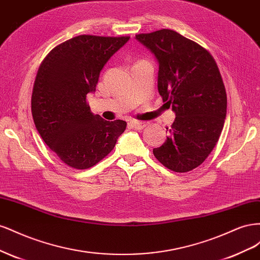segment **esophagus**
Wrapping results in <instances>:
<instances>
[{
    "label": "esophagus",
    "mask_w": 260,
    "mask_h": 260,
    "mask_svg": "<svg viewBox=\"0 0 260 260\" xmlns=\"http://www.w3.org/2000/svg\"><path fill=\"white\" fill-rule=\"evenodd\" d=\"M146 124H147V123L144 122V121H131V122H130L131 127L135 128V129H138V130L143 129Z\"/></svg>",
    "instance_id": "34e87169"
}]
</instances>
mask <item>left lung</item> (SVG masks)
<instances>
[{"label":"left lung","mask_w":260,"mask_h":260,"mask_svg":"<svg viewBox=\"0 0 260 260\" xmlns=\"http://www.w3.org/2000/svg\"><path fill=\"white\" fill-rule=\"evenodd\" d=\"M136 39L158 61V92L176 114L170 136L153 154L172 171H191L214 149L224 124L226 93L219 68L206 49L174 30Z\"/></svg>","instance_id":"left-lung-1"}]
</instances>
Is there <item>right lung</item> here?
<instances>
[{
	"label": "right lung",
	"instance_id": "add662e5",
	"mask_svg": "<svg viewBox=\"0 0 260 260\" xmlns=\"http://www.w3.org/2000/svg\"><path fill=\"white\" fill-rule=\"evenodd\" d=\"M130 37L81 35L58 44L38 69L31 113L42 140L75 169H88L113 151L127 127L93 115L86 94L94 92L102 68Z\"/></svg>",
	"mask_w": 260,
	"mask_h": 260
}]
</instances>
